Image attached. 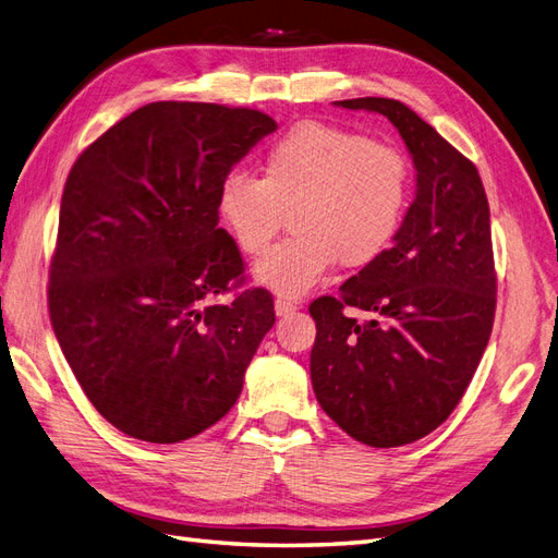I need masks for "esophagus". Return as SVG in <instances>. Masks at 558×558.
I'll list each match as a JSON object with an SVG mask.
<instances>
[{"instance_id": "esophagus-1", "label": "esophagus", "mask_w": 558, "mask_h": 558, "mask_svg": "<svg viewBox=\"0 0 558 558\" xmlns=\"http://www.w3.org/2000/svg\"><path fill=\"white\" fill-rule=\"evenodd\" d=\"M295 310H298L295 302H289V300H283V298H277V300H275V312H277V316H289V314H293Z\"/></svg>"}]
</instances>
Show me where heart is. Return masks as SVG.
<instances>
[{
  "mask_svg": "<svg viewBox=\"0 0 558 558\" xmlns=\"http://www.w3.org/2000/svg\"><path fill=\"white\" fill-rule=\"evenodd\" d=\"M408 156L363 132L305 121L267 148L260 177L228 174L218 214L232 240L260 256L291 209L293 238L253 267V279L279 298H302L340 263L361 269L393 246L412 202Z\"/></svg>",
  "mask_w": 558,
  "mask_h": 558,
  "instance_id": "heart-1",
  "label": "heart"
}]
</instances>
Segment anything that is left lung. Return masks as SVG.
<instances>
[{
	"label": "left lung",
	"instance_id": "8db88e82",
	"mask_svg": "<svg viewBox=\"0 0 558 558\" xmlns=\"http://www.w3.org/2000/svg\"><path fill=\"white\" fill-rule=\"evenodd\" d=\"M386 116L408 146L416 195L384 256L310 305L324 412L367 447H402L445 424L475 375L496 312L492 218L477 167L388 97L335 102ZM356 306L376 318L359 325Z\"/></svg>",
	"mask_w": 558,
	"mask_h": 558
}]
</instances>
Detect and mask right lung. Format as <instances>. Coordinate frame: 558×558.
<instances>
[{"mask_svg": "<svg viewBox=\"0 0 558 558\" xmlns=\"http://www.w3.org/2000/svg\"><path fill=\"white\" fill-rule=\"evenodd\" d=\"M277 123L256 109L150 102L93 142L64 183L48 312L83 393L111 426L174 445L238 402L275 326L218 228V185Z\"/></svg>", "mask_w": 558, "mask_h": 558, "instance_id": "obj_1", "label": "right lung"}]
</instances>
